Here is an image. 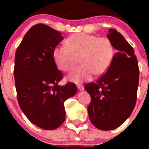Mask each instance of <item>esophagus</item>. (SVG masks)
Instances as JSON below:
<instances>
[{
	"label": "esophagus",
	"mask_w": 149,
	"mask_h": 149,
	"mask_svg": "<svg viewBox=\"0 0 149 149\" xmlns=\"http://www.w3.org/2000/svg\"><path fill=\"white\" fill-rule=\"evenodd\" d=\"M77 88H78L79 90H81V91H82V90H83V89H84V86H83V85H81V84H77Z\"/></svg>",
	"instance_id": "obj_1"
}]
</instances>
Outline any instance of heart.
I'll use <instances>...</instances> for the list:
<instances>
[{"label":"heart","instance_id":"heart-1","mask_svg":"<svg viewBox=\"0 0 149 149\" xmlns=\"http://www.w3.org/2000/svg\"><path fill=\"white\" fill-rule=\"evenodd\" d=\"M66 47H56L53 58L57 66L69 72L79 61L81 65L68 75L72 82L90 80L93 74L100 76L107 72L115 56V47L111 39L85 33L70 35L65 42Z\"/></svg>","mask_w":149,"mask_h":149}]
</instances>
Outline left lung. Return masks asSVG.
Wrapping results in <instances>:
<instances>
[{
    "instance_id": "8db88e82",
    "label": "left lung",
    "mask_w": 149,
    "mask_h": 149,
    "mask_svg": "<svg viewBox=\"0 0 149 149\" xmlns=\"http://www.w3.org/2000/svg\"><path fill=\"white\" fill-rule=\"evenodd\" d=\"M108 38L117 49L107 72L85 89L91 96L87 107L91 123L101 130L122 125L135 107L139 83V68L134 51L123 35L109 29Z\"/></svg>"
}]
</instances>
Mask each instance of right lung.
I'll use <instances>...</instances> for the list:
<instances>
[{
  "label": "right lung",
  "instance_id": "1",
  "mask_svg": "<svg viewBox=\"0 0 149 149\" xmlns=\"http://www.w3.org/2000/svg\"><path fill=\"white\" fill-rule=\"evenodd\" d=\"M62 39L59 31L38 24L26 32L15 52L13 72L19 107L31 123L47 130L64 123V102L77 93L74 83L58 85L64 76L53 52Z\"/></svg>",
  "mask_w": 149,
  "mask_h": 149
}]
</instances>
